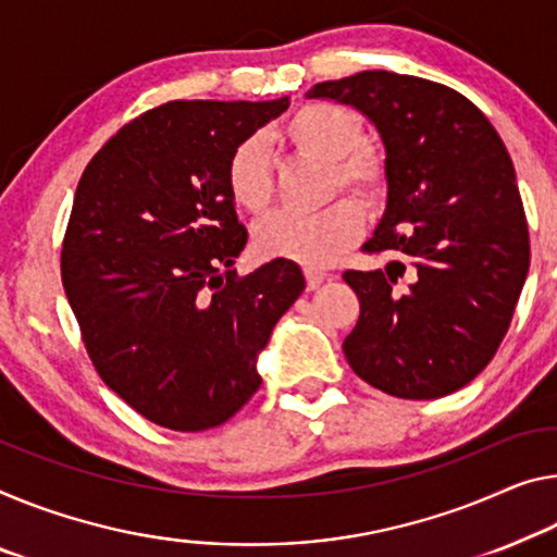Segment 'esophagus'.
<instances>
[{
	"label": "esophagus",
	"instance_id": "1",
	"mask_svg": "<svg viewBox=\"0 0 557 557\" xmlns=\"http://www.w3.org/2000/svg\"><path fill=\"white\" fill-rule=\"evenodd\" d=\"M304 276H306V286H308V290H315L319 288L321 284H323V278H326V273L323 271H319V269H304Z\"/></svg>",
	"mask_w": 557,
	"mask_h": 557
}]
</instances>
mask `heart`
<instances>
[{"mask_svg":"<svg viewBox=\"0 0 557 557\" xmlns=\"http://www.w3.org/2000/svg\"><path fill=\"white\" fill-rule=\"evenodd\" d=\"M363 124L354 111L331 101H308L290 111L276 129L286 149L326 161V196L346 191L366 209H379L388 196V161L381 147L361 139ZM224 182L231 201L246 213H263L273 201V171L259 139H244L228 153ZM363 213L338 199L315 213L276 211L253 228V246L263 259H288L323 267L361 234Z\"/></svg>","mask_w":557,"mask_h":557,"instance_id":"b5f03b06","label":"heart"}]
</instances>
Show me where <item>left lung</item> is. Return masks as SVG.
<instances>
[{"label":"left lung","instance_id":"obj_1","mask_svg":"<svg viewBox=\"0 0 557 557\" xmlns=\"http://www.w3.org/2000/svg\"><path fill=\"white\" fill-rule=\"evenodd\" d=\"M308 97L361 109L386 144L388 207L363 251L400 259L344 273L361 301L348 366L396 398L463 388L508 333L530 267L506 144L473 101L421 76L361 72Z\"/></svg>","mask_w":557,"mask_h":557}]
</instances>
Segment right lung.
Returning <instances> with one entry per match:
<instances>
[{"mask_svg":"<svg viewBox=\"0 0 557 557\" xmlns=\"http://www.w3.org/2000/svg\"><path fill=\"white\" fill-rule=\"evenodd\" d=\"M288 109L166 101L124 124L76 186L62 284L101 381L169 431L226 423L261 386L256 356L306 288L276 259L238 276L246 244L224 169Z\"/></svg>","mask_w":557,"mask_h":557,"instance_id":"right-lung-1","label":"right lung"}]
</instances>
